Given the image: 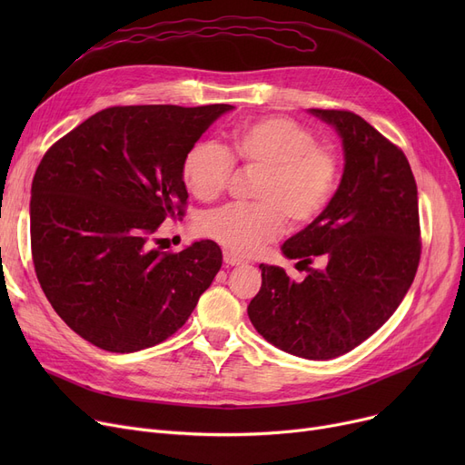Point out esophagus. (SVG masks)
Returning a JSON list of instances; mask_svg holds the SVG:
<instances>
[{
    "label": "esophagus",
    "mask_w": 465,
    "mask_h": 465,
    "mask_svg": "<svg viewBox=\"0 0 465 465\" xmlns=\"http://www.w3.org/2000/svg\"><path fill=\"white\" fill-rule=\"evenodd\" d=\"M224 263L226 265H242L245 263V260H241L239 256H235L232 252H224Z\"/></svg>",
    "instance_id": "1"
}]
</instances>
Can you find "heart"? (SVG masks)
Returning a JSON list of instances; mask_svg holds the SVG:
<instances>
[{
    "instance_id": "obj_1",
    "label": "heart",
    "mask_w": 465,
    "mask_h": 465,
    "mask_svg": "<svg viewBox=\"0 0 465 465\" xmlns=\"http://www.w3.org/2000/svg\"><path fill=\"white\" fill-rule=\"evenodd\" d=\"M233 156L249 169L262 171L252 205H226L207 213L200 230L228 252L251 256L275 241L284 220L302 226L330 203L339 177L337 154L316 141L311 128L294 118L263 116L232 134ZM226 146L198 141L183 160V179L202 202L216 200L235 171Z\"/></svg>"
}]
</instances>
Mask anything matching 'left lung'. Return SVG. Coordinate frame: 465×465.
<instances>
[{"instance_id": "obj_1", "label": "left lung", "mask_w": 465, "mask_h": 465, "mask_svg": "<svg viewBox=\"0 0 465 465\" xmlns=\"http://www.w3.org/2000/svg\"><path fill=\"white\" fill-rule=\"evenodd\" d=\"M309 113L341 137L343 177L328 207L282 245L307 277L296 282L260 263L262 288L247 312L277 349L331 360L373 335L411 288L420 260L419 192L405 154L361 116ZM314 255L325 260L322 271L308 267Z\"/></svg>"}]
</instances>
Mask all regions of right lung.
Segmentation results:
<instances>
[{"label": "right lung", "instance_id": "1", "mask_svg": "<svg viewBox=\"0 0 465 465\" xmlns=\"http://www.w3.org/2000/svg\"><path fill=\"white\" fill-rule=\"evenodd\" d=\"M232 105H130L86 118L43 156L30 232L39 284L60 319L109 352L154 347L188 321L223 265L202 239L163 251L156 230L183 216V160Z\"/></svg>", "mask_w": 465, "mask_h": 465}]
</instances>
